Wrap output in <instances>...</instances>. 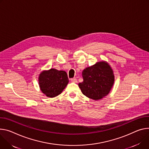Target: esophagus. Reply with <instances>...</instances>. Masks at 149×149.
<instances>
[{
	"label": "esophagus",
	"instance_id": "34e87169",
	"mask_svg": "<svg viewBox=\"0 0 149 149\" xmlns=\"http://www.w3.org/2000/svg\"><path fill=\"white\" fill-rule=\"evenodd\" d=\"M71 81L72 83H77V79L75 78H73L71 79Z\"/></svg>",
	"mask_w": 149,
	"mask_h": 149
}]
</instances>
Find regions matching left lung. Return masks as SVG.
<instances>
[{
	"instance_id": "1",
	"label": "left lung",
	"mask_w": 149,
	"mask_h": 149,
	"mask_svg": "<svg viewBox=\"0 0 149 149\" xmlns=\"http://www.w3.org/2000/svg\"><path fill=\"white\" fill-rule=\"evenodd\" d=\"M83 81L78 84L83 94L93 100H100L110 92L115 81L113 72L107 62L102 61L86 68L82 72Z\"/></svg>"
}]
</instances>
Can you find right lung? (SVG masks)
<instances>
[{
	"label": "right lung",
	"instance_id": "right-lung-1",
	"mask_svg": "<svg viewBox=\"0 0 149 149\" xmlns=\"http://www.w3.org/2000/svg\"><path fill=\"white\" fill-rule=\"evenodd\" d=\"M69 82L64 71L52 68L43 71L38 77V84L42 93L49 97H55L60 94Z\"/></svg>",
	"mask_w": 149,
	"mask_h": 149
}]
</instances>
